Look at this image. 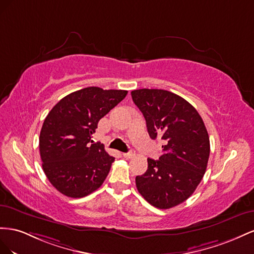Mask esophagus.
<instances>
[{
    "mask_svg": "<svg viewBox=\"0 0 254 254\" xmlns=\"http://www.w3.org/2000/svg\"><path fill=\"white\" fill-rule=\"evenodd\" d=\"M134 155H135V152L132 149H131V151L127 152V153H123V156H125L126 158H132Z\"/></svg>",
    "mask_w": 254,
    "mask_h": 254,
    "instance_id": "obj_1",
    "label": "esophagus"
}]
</instances>
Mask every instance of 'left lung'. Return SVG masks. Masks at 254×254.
<instances>
[{
	"mask_svg": "<svg viewBox=\"0 0 254 254\" xmlns=\"http://www.w3.org/2000/svg\"><path fill=\"white\" fill-rule=\"evenodd\" d=\"M146 119L152 139L164 146L158 161L136 177V187L151 205L167 209L190 197L203 178L209 157V137L197 110L176 93L163 89L131 92Z\"/></svg>",
	"mask_w": 254,
	"mask_h": 254,
	"instance_id": "obj_1",
	"label": "left lung"
}]
</instances>
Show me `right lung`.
I'll return each instance as SVG.
<instances>
[{
  "label": "right lung",
  "instance_id": "1",
  "mask_svg": "<svg viewBox=\"0 0 254 254\" xmlns=\"http://www.w3.org/2000/svg\"><path fill=\"white\" fill-rule=\"evenodd\" d=\"M127 95L87 87L63 98L48 114L39 136L42 169L63 194L82 198L103 184L115 157L91 136L100 119Z\"/></svg>",
  "mask_w": 254,
  "mask_h": 254
}]
</instances>
